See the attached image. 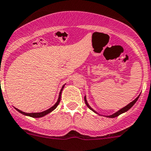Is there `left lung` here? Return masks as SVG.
Masks as SVG:
<instances>
[{
    "instance_id": "8db88e82",
    "label": "left lung",
    "mask_w": 151,
    "mask_h": 151,
    "mask_svg": "<svg viewBox=\"0 0 151 151\" xmlns=\"http://www.w3.org/2000/svg\"><path fill=\"white\" fill-rule=\"evenodd\" d=\"M139 96H140V95H139V96H137V97L136 98V99H134V101H132V102H131V103H129V104H128V105H127L126 106H125V107H124V108H121L120 110H119V111H116V112L114 113V114H113L112 115H109V116H106V117H109V118H114V117H116V116H119V115L122 114H123V113H125V112H126V111H128V110H129L130 108H131V107H132L133 105H134V104L136 103V102H137V99H139ZM84 99H85V102H86V105H87V106H88V108L89 109L91 110V111H93L94 113L97 114V113H96V111H95L94 110H93V108H92L91 107L90 105H88V103L87 100H86V96H85Z\"/></svg>"
}]
</instances>
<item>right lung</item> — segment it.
<instances>
[{
	"label": "right lung",
	"mask_w": 151,
	"mask_h": 151,
	"mask_svg": "<svg viewBox=\"0 0 151 151\" xmlns=\"http://www.w3.org/2000/svg\"><path fill=\"white\" fill-rule=\"evenodd\" d=\"M64 86H63L62 88H61L60 91V94H59V97H58V101H57L56 103L55 104V105H53L52 107H51L50 108H49L48 110H46V111H43V112H40V113H29V114H28V113H25L23 112V111H20V110L17 109V108H15V109L17 110L18 112H20V114H22L23 115H26V116H31V117H33V118H40V117H43V116H46V114H49V113L52 112V111H54V110L55 109V108L58 107V105H59L60 102V99H61V93H62V91L63 89Z\"/></svg>",
	"instance_id": "obj_1"
}]
</instances>
